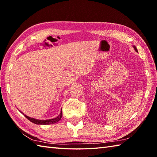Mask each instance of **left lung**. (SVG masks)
<instances>
[{"instance_id":"8db88e82","label":"left lung","mask_w":157,"mask_h":157,"mask_svg":"<svg viewBox=\"0 0 157 157\" xmlns=\"http://www.w3.org/2000/svg\"><path fill=\"white\" fill-rule=\"evenodd\" d=\"M133 47H134V50H135V51H136V52H138V50H137V48H136L135 46H133Z\"/></svg>"}]
</instances>
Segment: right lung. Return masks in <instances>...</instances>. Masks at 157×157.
<instances>
[{
  "instance_id": "right-lung-1",
  "label": "right lung",
  "mask_w": 157,
  "mask_h": 157,
  "mask_svg": "<svg viewBox=\"0 0 157 157\" xmlns=\"http://www.w3.org/2000/svg\"><path fill=\"white\" fill-rule=\"evenodd\" d=\"M21 112V111H20ZM23 115H24V116L26 118L28 119H29V121L31 122L35 123V124H37V125H50V124H53V123H55L56 122L59 121L60 120H61V117H62V111L60 113V114L57 116L55 118H53V119H45V120H41V119H36L35 118H32L30 117H28L26 115H25L24 113H23L22 112H21Z\"/></svg>"
}]
</instances>
